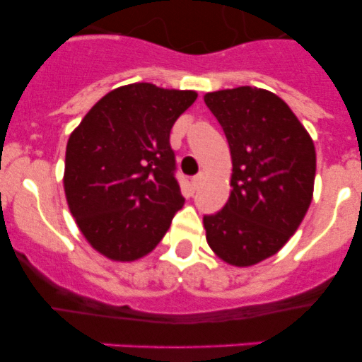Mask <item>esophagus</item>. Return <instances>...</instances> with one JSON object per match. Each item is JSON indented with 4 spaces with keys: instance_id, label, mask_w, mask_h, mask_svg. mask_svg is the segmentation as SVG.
<instances>
[{
    "instance_id": "obj_1",
    "label": "esophagus",
    "mask_w": 362,
    "mask_h": 362,
    "mask_svg": "<svg viewBox=\"0 0 362 362\" xmlns=\"http://www.w3.org/2000/svg\"><path fill=\"white\" fill-rule=\"evenodd\" d=\"M202 180H204V173H198L197 177H192V180H191L192 189H198V187H200Z\"/></svg>"
}]
</instances>
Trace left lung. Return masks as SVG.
Returning <instances> with one entry per match:
<instances>
[{
  "label": "left lung",
  "instance_id": "obj_1",
  "mask_svg": "<svg viewBox=\"0 0 362 362\" xmlns=\"http://www.w3.org/2000/svg\"><path fill=\"white\" fill-rule=\"evenodd\" d=\"M227 135L230 197L204 216L205 238L238 268L272 257L300 227L314 191L316 150L309 132L276 94L235 87L204 96Z\"/></svg>",
  "mask_w": 362,
  "mask_h": 362
}]
</instances>
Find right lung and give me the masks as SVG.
<instances>
[{"instance_id": "1", "label": "right lung", "mask_w": 362, "mask_h": 362, "mask_svg": "<svg viewBox=\"0 0 362 362\" xmlns=\"http://www.w3.org/2000/svg\"><path fill=\"white\" fill-rule=\"evenodd\" d=\"M197 98L146 82L117 87L69 135L67 205L83 238L110 261L148 255L184 205L170 132Z\"/></svg>"}]
</instances>
